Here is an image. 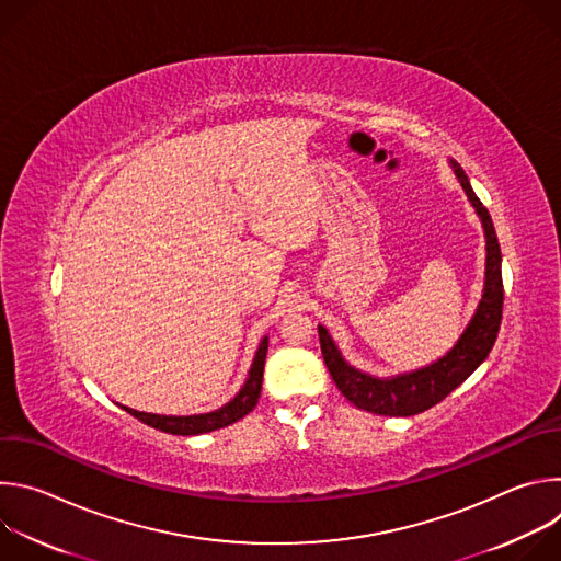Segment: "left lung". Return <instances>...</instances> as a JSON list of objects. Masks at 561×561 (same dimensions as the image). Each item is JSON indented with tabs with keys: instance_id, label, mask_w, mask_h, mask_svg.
Instances as JSON below:
<instances>
[{
	"instance_id": "8db88e82",
	"label": "left lung",
	"mask_w": 561,
	"mask_h": 561,
	"mask_svg": "<svg viewBox=\"0 0 561 561\" xmlns=\"http://www.w3.org/2000/svg\"><path fill=\"white\" fill-rule=\"evenodd\" d=\"M450 167L468 202L472 204L474 213L479 215L484 226L486 277H484L482 299H479L477 310L468 322V327L463 329L461 337L444 357H439L437 362L424 368L394 375V377H373L368 373L357 370L342 357L329 331L324 327H317L319 344H322V355L333 381L337 383V388L342 390V394L348 399V402L362 411L386 415V417H411L428 411L474 373V368L489 357L497 340L500 324H502L504 284H502V251L495 234V226L486 206L474 195L463 169L457 162H453V159H450Z\"/></svg>"
}]
</instances>
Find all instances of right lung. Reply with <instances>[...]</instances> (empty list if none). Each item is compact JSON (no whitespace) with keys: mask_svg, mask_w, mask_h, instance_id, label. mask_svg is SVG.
<instances>
[{"mask_svg":"<svg viewBox=\"0 0 561 561\" xmlns=\"http://www.w3.org/2000/svg\"><path fill=\"white\" fill-rule=\"evenodd\" d=\"M266 351H268V337H264L260 342V348L255 353L253 366L249 370V379L244 381L242 390H239L230 402L213 413H204V415H186V417H175V415H152V413H141V411H133L122 407L124 411H128L133 417H137L139 422L164 431L171 435H202V433H210L224 426H230L234 422H239L242 417H247L255 407L257 399L262 392V379H264V364H266Z\"/></svg>","mask_w":561,"mask_h":561,"instance_id":"obj_1","label":"right lung"}]
</instances>
